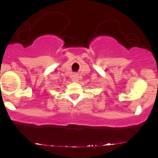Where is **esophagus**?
I'll return each mask as SVG.
<instances>
[{"instance_id":"esophagus-1","label":"esophagus","mask_w":158,"mask_h":158,"mask_svg":"<svg viewBox=\"0 0 158 158\" xmlns=\"http://www.w3.org/2000/svg\"><path fill=\"white\" fill-rule=\"evenodd\" d=\"M73 80H74V81H78V78H77V77H74Z\"/></svg>"}]
</instances>
